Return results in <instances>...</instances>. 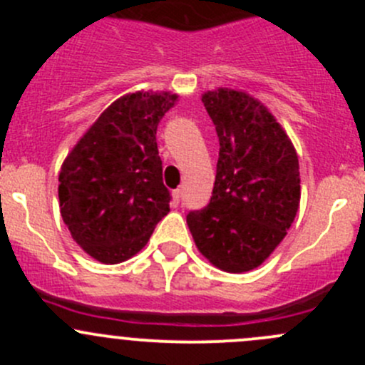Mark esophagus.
Masks as SVG:
<instances>
[{
	"label": "esophagus",
	"mask_w": 365,
	"mask_h": 365,
	"mask_svg": "<svg viewBox=\"0 0 365 365\" xmlns=\"http://www.w3.org/2000/svg\"><path fill=\"white\" fill-rule=\"evenodd\" d=\"M180 200H182V189L173 190V201H171V205H173V206H178V205H180Z\"/></svg>",
	"instance_id": "esophagus-1"
}]
</instances>
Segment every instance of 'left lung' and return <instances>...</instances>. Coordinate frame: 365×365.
Returning <instances> with one entry per match:
<instances>
[{
  "label": "left lung",
  "mask_w": 365,
  "mask_h": 365,
  "mask_svg": "<svg viewBox=\"0 0 365 365\" xmlns=\"http://www.w3.org/2000/svg\"><path fill=\"white\" fill-rule=\"evenodd\" d=\"M201 101L219 135V162L212 200L187 224L213 267L244 274L277 249L295 220L298 155L277 118L247 91L217 88Z\"/></svg>",
  "instance_id": "1"
}]
</instances>
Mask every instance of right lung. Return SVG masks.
Here are the masks:
<instances>
[{"instance_id": "add662e5", "label": "right lung", "mask_w": 365, "mask_h": 365, "mask_svg": "<svg viewBox=\"0 0 365 365\" xmlns=\"http://www.w3.org/2000/svg\"><path fill=\"white\" fill-rule=\"evenodd\" d=\"M178 101L139 90L116 98L88 127L60 169V212L88 256L116 264L135 256L169 212L157 127Z\"/></svg>"}]
</instances>
